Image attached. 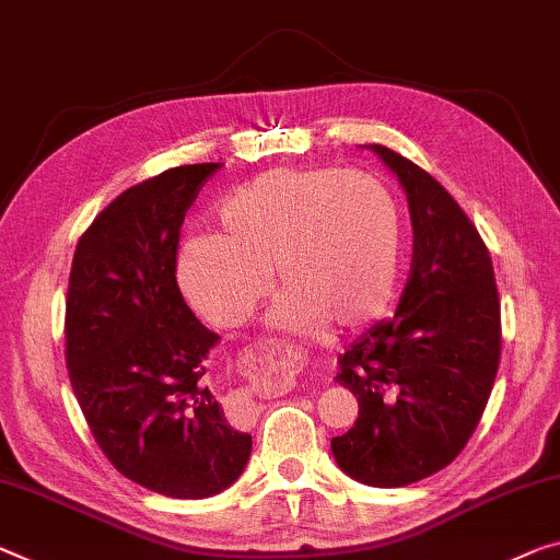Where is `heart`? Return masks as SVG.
<instances>
[{
    "instance_id": "b5f03b06",
    "label": "heart",
    "mask_w": 560,
    "mask_h": 560,
    "mask_svg": "<svg viewBox=\"0 0 560 560\" xmlns=\"http://www.w3.org/2000/svg\"><path fill=\"white\" fill-rule=\"evenodd\" d=\"M218 235L179 247L177 280L222 328L282 288L270 325L290 332L363 330L388 313L402 270V220L390 187L365 172L270 170L218 208Z\"/></svg>"
}]
</instances>
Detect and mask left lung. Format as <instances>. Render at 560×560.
I'll list each match as a JSON object with an SVG mask.
<instances>
[{
	"label": "left lung",
	"mask_w": 560,
	"mask_h": 560,
	"mask_svg": "<svg viewBox=\"0 0 560 560\" xmlns=\"http://www.w3.org/2000/svg\"><path fill=\"white\" fill-rule=\"evenodd\" d=\"M408 197L412 265L400 305L338 358L358 420L330 441L342 472L402 488L443 470L476 430L501 360V303L488 247L448 190L383 144H368Z\"/></svg>",
	"instance_id": "left-lung-1"
}]
</instances>
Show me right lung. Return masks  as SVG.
Returning <instances> with one entry per match:
<instances>
[{
    "label": "right lung",
    "mask_w": 560,
    "mask_h": 560,
    "mask_svg": "<svg viewBox=\"0 0 560 560\" xmlns=\"http://www.w3.org/2000/svg\"><path fill=\"white\" fill-rule=\"evenodd\" d=\"M218 167H172L112 200L77 243L67 290V368L94 441L125 478L187 501L230 488L253 451L202 381L220 335L175 278L185 210Z\"/></svg>",
    "instance_id": "right-lung-1"
}]
</instances>
